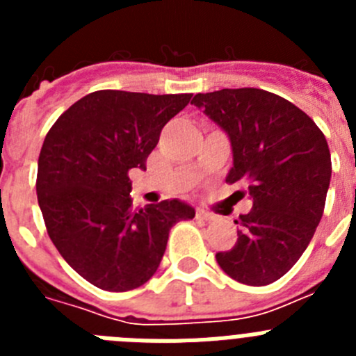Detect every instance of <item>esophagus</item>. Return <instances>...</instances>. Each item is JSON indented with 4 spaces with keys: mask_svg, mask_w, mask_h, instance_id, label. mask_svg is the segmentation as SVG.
<instances>
[{
    "mask_svg": "<svg viewBox=\"0 0 356 356\" xmlns=\"http://www.w3.org/2000/svg\"><path fill=\"white\" fill-rule=\"evenodd\" d=\"M196 217L197 219H203V221H212L213 217V213H210V212H207V210H203V209H197L196 210Z\"/></svg>",
    "mask_w": 356,
    "mask_h": 356,
    "instance_id": "34e87169",
    "label": "esophagus"
}]
</instances>
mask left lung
<instances>
[{
	"label": "left lung",
	"instance_id": "1",
	"mask_svg": "<svg viewBox=\"0 0 356 356\" xmlns=\"http://www.w3.org/2000/svg\"><path fill=\"white\" fill-rule=\"evenodd\" d=\"M193 103L228 134L226 184L248 187L253 209L235 219L237 242L216 254L229 278L269 285L294 266L325 210L332 159L325 134L285 97L262 89L196 94Z\"/></svg>",
	"mask_w": 356,
	"mask_h": 356
}]
</instances>
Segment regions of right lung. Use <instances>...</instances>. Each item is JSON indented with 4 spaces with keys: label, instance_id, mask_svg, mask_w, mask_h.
Masks as SVG:
<instances>
[{
    "label": "right lung",
    "instance_id": "right-lung-1",
    "mask_svg": "<svg viewBox=\"0 0 356 356\" xmlns=\"http://www.w3.org/2000/svg\"><path fill=\"white\" fill-rule=\"evenodd\" d=\"M193 94L96 90L69 106L44 139L37 200L62 259L97 289L127 292L155 275L169 229L194 209L165 200L135 210L131 169H146L162 128Z\"/></svg>",
    "mask_w": 356,
    "mask_h": 356
}]
</instances>
